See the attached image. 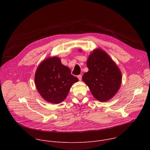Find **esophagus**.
Wrapping results in <instances>:
<instances>
[{
	"label": "esophagus",
	"mask_w": 150,
	"mask_h": 150,
	"mask_svg": "<svg viewBox=\"0 0 150 150\" xmlns=\"http://www.w3.org/2000/svg\"><path fill=\"white\" fill-rule=\"evenodd\" d=\"M78 79L79 80V81H81V79H82V75H78Z\"/></svg>",
	"instance_id": "obj_1"
}]
</instances>
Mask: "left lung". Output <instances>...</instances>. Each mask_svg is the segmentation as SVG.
Returning <instances> with one entry per match:
<instances>
[{
  "instance_id": "8db88e82",
  "label": "left lung",
  "mask_w": 150,
  "mask_h": 150,
  "mask_svg": "<svg viewBox=\"0 0 150 150\" xmlns=\"http://www.w3.org/2000/svg\"><path fill=\"white\" fill-rule=\"evenodd\" d=\"M87 65L88 71L83 75L82 81L93 97L101 102L112 98L122 83V73L116 63L105 52L98 48L91 53Z\"/></svg>"
}]
</instances>
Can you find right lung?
I'll list each match as a JSON object with an SVG mask.
<instances>
[{"label":"right lung","instance_id":"1","mask_svg":"<svg viewBox=\"0 0 150 150\" xmlns=\"http://www.w3.org/2000/svg\"><path fill=\"white\" fill-rule=\"evenodd\" d=\"M78 81L71 74V69L63 65L58 57H49L42 60L35 74L37 90L46 101L59 104L65 100L72 85Z\"/></svg>","mask_w":150,"mask_h":150}]
</instances>
